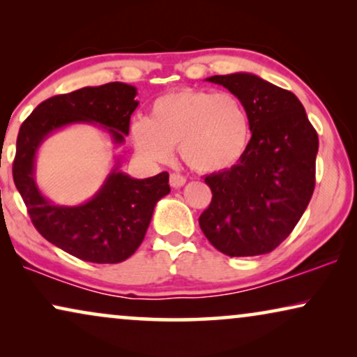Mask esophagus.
Instances as JSON below:
<instances>
[{
	"mask_svg": "<svg viewBox=\"0 0 357 357\" xmlns=\"http://www.w3.org/2000/svg\"><path fill=\"white\" fill-rule=\"evenodd\" d=\"M185 182H187V178H185L183 175H180V174H170V185H172L174 188L183 187Z\"/></svg>",
	"mask_w": 357,
	"mask_h": 357,
	"instance_id": "esophagus-1",
	"label": "esophagus"
}]
</instances>
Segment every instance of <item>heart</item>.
<instances>
[{
    "mask_svg": "<svg viewBox=\"0 0 357 357\" xmlns=\"http://www.w3.org/2000/svg\"><path fill=\"white\" fill-rule=\"evenodd\" d=\"M131 139L149 162H169L178 146L192 169L221 172L245 154L250 119L234 94L187 87L155 99L149 120L133 121Z\"/></svg>",
    "mask_w": 357,
    "mask_h": 357,
    "instance_id": "obj_1",
    "label": "heart"
}]
</instances>
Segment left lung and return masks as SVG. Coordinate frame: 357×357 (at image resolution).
Wrapping results in <instances>:
<instances>
[{
  "label": "left lung",
  "mask_w": 357,
  "mask_h": 357,
  "mask_svg": "<svg viewBox=\"0 0 357 357\" xmlns=\"http://www.w3.org/2000/svg\"><path fill=\"white\" fill-rule=\"evenodd\" d=\"M206 81L242 102L252 138L236 165L204 178L213 199L199 227L224 255L270 253L292 232L314 193L319 136L291 91L250 73Z\"/></svg>",
  "instance_id": "obj_1"
}]
</instances>
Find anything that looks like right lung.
<instances>
[{
  "mask_svg": "<svg viewBox=\"0 0 357 357\" xmlns=\"http://www.w3.org/2000/svg\"><path fill=\"white\" fill-rule=\"evenodd\" d=\"M136 87L109 82L53 96L36 107L19 128L13 178L42 237L79 260L120 263L141 245L154 206L170 192L169 174L131 178L119 164L102 188L79 206H58L37 188L33 180L36 153L53 131L70 123H97L121 144L138 102Z\"/></svg>",
  "mask_w": 357,
  "mask_h": 357,
  "instance_id": "obj_1",
  "label": "right lung"
}]
</instances>
